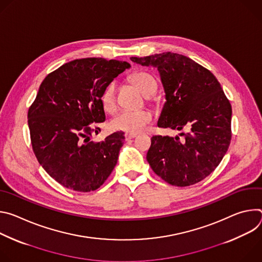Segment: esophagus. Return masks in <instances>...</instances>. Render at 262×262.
<instances>
[{
    "instance_id": "34e87169",
    "label": "esophagus",
    "mask_w": 262,
    "mask_h": 262,
    "mask_svg": "<svg viewBox=\"0 0 262 262\" xmlns=\"http://www.w3.org/2000/svg\"><path fill=\"white\" fill-rule=\"evenodd\" d=\"M124 136H125V140H126V141L132 140V139H134V138L137 137V135H135V134H127V133H125Z\"/></svg>"
}]
</instances>
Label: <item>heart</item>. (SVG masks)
<instances>
[{
    "label": "heart",
    "instance_id": "1",
    "mask_svg": "<svg viewBox=\"0 0 262 262\" xmlns=\"http://www.w3.org/2000/svg\"><path fill=\"white\" fill-rule=\"evenodd\" d=\"M130 83L138 88L141 93L147 97L154 95L158 90L157 79L147 71L138 70L129 76ZM100 101L104 111L108 113H114L117 108L116 99V84L115 82L108 83L102 90ZM152 120V115L149 111H123L111 122V127L114 130L124 132L127 134H139Z\"/></svg>",
    "mask_w": 262,
    "mask_h": 262
}]
</instances>
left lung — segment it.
<instances>
[{"instance_id":"left-lung-1","label":"left lung","mask_w":262,"mask_h":262,"mask_svg":"<svg viewBox=\"0 0 262 262\" xmlns=\"http://www.w3.org/2000/svg\"><path fill=\"white\" fill-rule=\"evenodd\" d=\"M130 60L158 67L166 92L158 125L186 129L183 138L154 136L147 161L166 182L189 186L207 177L226 155L231 141L230 101L213 74L192 59L162 53Z\"/></svg>"}]
</instances>
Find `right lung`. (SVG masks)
Masks as SVG:
<instances>
[{"label":"right lung","mask_w":262,"mask_h":262,"mask_svg":"<svg viewBox=\"0 0 262 262\" xmlns=\"http://www.w3.org/2000/svg\"><path fill=\"white\" fill-rule=\"evenodd\" d=\"M125 61L77 59L63 64L42 81L28 111L35 157L47 173L76 192L97 190L115 168L124 135L90 141L95 123L105 120L103 88L129 68Z\"/></svg>","instance_id":"add662e5"}]
</instances>
